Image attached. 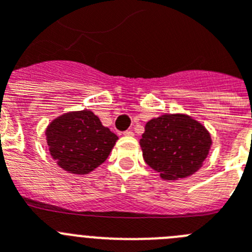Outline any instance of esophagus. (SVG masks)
Listing matches in <instances>:
<instances>
[{
  "mask_svg": "<svg viewBox=\"0 0 252 252\" xmlns=\"http://www.w3.org/2000/svg\"><path fill=\"white\" fill-rule=\"evenodd\" d=\"M124 135L125 136H128V137H131V136H133V132H132V130H126L124 132Z\"/></svg>",
  "mask_w": 252,
  "mask_h": 252,
  "instance_id": "34e87169",
  "label": "esophagus"
}]
</instances>
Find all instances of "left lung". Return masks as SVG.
Listing matches in <instances>:
<instances>
[{
	"instance_id": "1",
	"label": "left lung",
	"mask_w": 252,
	"mask_h": 252,
	"mask_svg": "<svg viewBox=\"0 0 252 252\" xmlns=\"http://www.w3.org/2000/svg\"><path fill=\"white\" fill-rule=\"evenodd\" d=\"M211 136L186 115H164L146 124L140 145L148 165L164 179L192 175L208 155Z\"/></svg>"
}]
</instances>
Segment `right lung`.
<instances>
[{
	"instance_id": "add662e5",
	"label": "right lung",
	"mask_w": 252,
	"mask_h": 252,
	"mask_svg": "<svg viewBox=\"0 0 252 252\" xmlns=\"http://www.w3.org/2000/svg\"><path fill=\"white\" fill-rule=\"evenodd\" d=\"M49 151L58 165L73 174H87L108 158L119 137L88 110L60 116L46 128Z\"/></svg>"
}]
</instances>
